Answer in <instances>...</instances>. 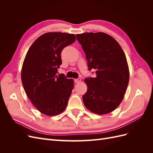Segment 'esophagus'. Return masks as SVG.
<instances>
[{
    "label": "esophagus",
    "mask_w": 153,
    "mask_h": 153,
    "mask_svg": "<svg viewBox=\"0 0 153 153\" xmlns=\"http://www.w3.org/2000/svg\"><path fill=\"white\" fill-rule=\"evenodd\" d=\"M75 82L76 84H79V83L81 82V78H78L76 79H75Z\"/></svg>",
    "instance_id": "obj_1"
}]
</instances>
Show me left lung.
Masks as SVG:
<instances>
[{
    "label": "left lung",
    "mask_w": 153,
    "mask_h": 153,
    "mask_svg": "<svg viewBox=\"0 0 153 153\" xmlns=\"http://www.w3.org/2000/svg\"><path fill=\"white\" fill-rule=\"evenodd\" d=\"M84 50L88 69L96 77H87V91L82 99L92 112L106 114L121 103L129 82V69L122 48L112 36L103 32L76 34Z\"/></svg>",
    "instance_id": "left-lung-1"
}]
</instances>
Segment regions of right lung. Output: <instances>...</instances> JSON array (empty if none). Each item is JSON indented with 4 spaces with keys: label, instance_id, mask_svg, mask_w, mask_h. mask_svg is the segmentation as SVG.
Segmentation results:
<instances>
[{
    "label": "right lung",
    "instance_id": "right-lung-1",
    "mask_svg": "<svg viewBox=\"0 0 153 153\" xmlns=\"http://www.w3.org/2000/svg\"><path fill=\"white\" fill-rule=\"evenodd\" d=\"M76 40L73 34L48 32L41 36L27 52L22 69V82L32 103L43 114L55 115L66 108L74 84L64 74L57 75L61 53Z\"/></svg>",
    "mask_w": 153,
    "mask_h": 153
}]
</instances>
